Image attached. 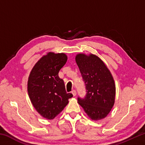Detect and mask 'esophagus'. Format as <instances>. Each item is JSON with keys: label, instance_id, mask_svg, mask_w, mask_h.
<instances>
[{"label": "esophagus", "instance_id": "34e87169", "mask_svg": "<svg viewBox=\"0 0 145 145\" xmlns=\"http://www.w3.org/2000/svg\"><path fill=\"white\" fill-rule=\"evenodd\" d=\"M72 93L73 95V96H74V97L75 96L76 94H77V93H76V91H75V89H73V90L72 91Z\"/></svg>", "mask_w": 145, "mask_h": 145}]
</instances>
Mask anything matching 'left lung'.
<instances>
[{
  "label": "left lung",
  "mask_w": 145,
  "mask_h": 145,
  "mask_svg": "<svg viewBox=\"0 0 145 145\" xmlns=\"http://www.w3.org/2000/svg\"><path fill=\"white\" fill-rule=\"evenodd\" d=\"M76 62L86 86L84 98H77L78 103L93 120L104 118L113 107L116 87L110 71L97 56L77 55Z\"/></svg>",
  "instance_id": "left-lung-1"
}]
</instances>
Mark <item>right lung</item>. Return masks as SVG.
Segmentation results:
<instances>
[{
  "instance_id": "1",
  "label": "right lung",
  "mask_w": 145,
  "mask_h": 145,
  "mask_svg": "<svg viewBox=\"0 0 145 145\" xmlns=\"http://www.w3.org/2000/svg\"><path fill=\"white\" fill-rule=\"evenodd\" d=\"M67 61L65 54L49 52L38 61L29 75L27 90L31 101L38 113L46 119L54 118L73 97L66 91L63 80L58 75Z\"/></svg>"
}]
</instances>
